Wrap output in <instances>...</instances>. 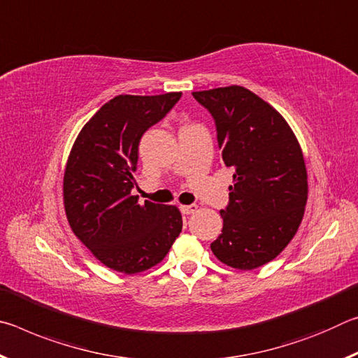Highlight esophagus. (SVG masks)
<instances>
[{
    "label": "esophagus",
    "mask_w": 358,
    "mask_h": 358,
    "mask_svg": "<svg viewBox=\"0 0 358 358\" xmlns=\"http://www.w3.org/2000/svg\"><path fill=\"white\" fill-rule=\"evenodd\" d=\"M180 210L183 215H192L197 210V205H181Z\"/></svg>",
    "instance_id": "34e87169"
}]
</instances>
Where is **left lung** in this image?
Listing matches in <instances>:
<instances>
[{
    "label": "left lung",
    "mask_w": 358,
    "mask_h": 358,
    "mask_svg": "<svg viewBox=\"0 0 358 358\" xmlns=\"http://www.w3.org/2000/svg\"><path fill=\"white\" fill-rule=\"evenodd\" d=\"M192 96L213 117L222 161L234 171L211 251L232 268L254 270L289 245L303 220L308 175L300 143L282 115L245 87Z\"/></svg>",
    "instance_id": "left-lung-1"
}]
</instances>
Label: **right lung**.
Masks as SVG:
<instances>
[{"mask_svg": "<svg viewBox=\"0 0 358 358\" xmlns=\"http://www.w3.org/2000/svg\"><path fill=\"white\" fill-rule=\"evenodd\" d=\"M180 98L181 93L115 96L72 145L63 180L69 226L101 264L120 273H141L159 264L183 227L175 205H138L131 194L143 132Z\"/></svg>", "mask_w": 358, "mask_h": 358, "instance_id": "obj_1", "label": "right lung"}]
</instances>
